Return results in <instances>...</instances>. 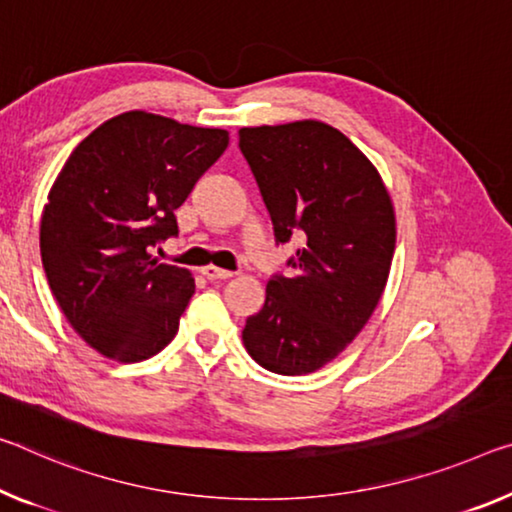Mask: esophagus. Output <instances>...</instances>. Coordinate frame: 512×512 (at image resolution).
Listing matches in <instances>:
<instances>
[{
  "mask_svg": "<svg viewBox=\"0 0 512 512\" xmlns=\"http://www.w3.org/2000/svg\"><path fill=\"white\" fill-rule=\"evenodd\" d=\"M202 275H205L207 280H227V278H232V271L218 269V266L209 264V266H205V269H202Z\"/></svg>",
  "mask_w": 512,
  "mask_h": 512,
  "instance_id": "34e87169",
  "label": "esophagus"
}]
</instances>
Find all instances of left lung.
<instances>
[{"label": "left lung", "instance_id": "1", "mask_svg": "<svg viewBox=\"0 0 512 512\" xmlns=\"http://www.w3.org/2000/svg\"><path fill=\"white\" fill-rule=\"evenodd\" d=\"M239 148L275 241L298 243L291 275H271L243 344L264 369L303 376L337 358L376 310L396 246L392 200L371 161L319 120L243 127Z\"/></svg>", "mask_w": 512, "mask_h": 512}]
</instances>
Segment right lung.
I'll return each mask as SVG.
<instances>
[{"label": "right lung", "instance_id": "add662e5", "mask_svg": "<svg viewBox=\"0 0 512 512\" xmlns=\"http://www.w3.org/2000/svg\"><path fill=\"white\" fill-rule=\"evenodd\" d=\"M227 143L225 129L127 111L88 134L61 168L40 255L56 303L95 351L139 362L175 337L196 285L150 250L177 237L175 209Z\"/></svg>", "mask_w": 512, "mask_h": 512}]
</instances>
